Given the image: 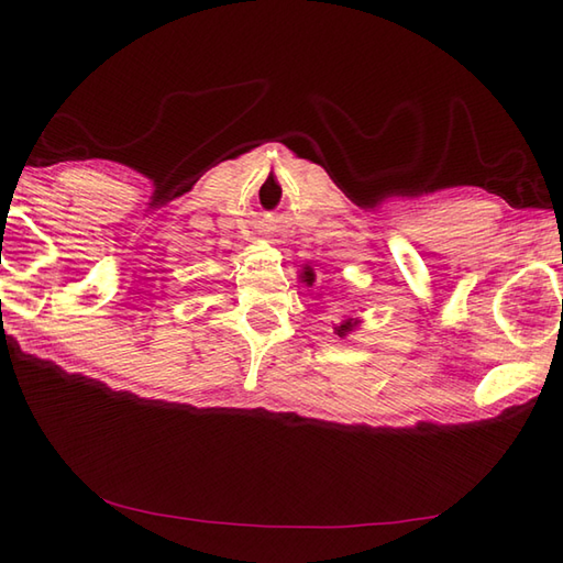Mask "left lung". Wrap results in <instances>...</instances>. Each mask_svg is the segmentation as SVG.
Instances as JSON below:
<instances>
[{
  "label": "left lung",
  "mask_w": 563,
  "mask_h": 563,
  "mask_svg": "<svg viewBox=\"0 0 563 563\" xmlns=\"http://www.w3.org/2000/svg\"><path fill=\"white\" fill-rule=\"evenodd\" d=\"M300 278H302V283L312 285V283H314V271L307 266V268L300 273ZM361 324H363L361 317H343L341 324H333V333H336L339 339H345V336H349V333H353Z\"/></svg>",
  "instance_id": "8db88e82"
}]
</instances>
